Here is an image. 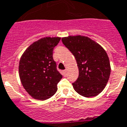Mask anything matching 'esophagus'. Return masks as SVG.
Instances as JSON below:
<instances>
[{"label":"esophagus","instance_id":"obj_1","mask_svg":"<svg viewBox=\"0 0 127 127\" xmlns=\"http://www.w3.org/2000/svg\"><path fill=\"white\" fill-rule=\"evenodd\" d=\"M62 75L64 76H65L66 75H67V71H66V70H64V71H62Z\"/></svg>","mask_w":127,"mask_h":127}]
</instances>
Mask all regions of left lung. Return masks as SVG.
Segmentation results:
<instances>
[{
	"label": "left lung",
	"mask_w": 127,
	"mask_h": 127,
	"mask_svg": "<svg viewBox=\"0 0 127 127\" xmlns=\"http://www.w3.org/2000/svg\"><path fill=\"white\" fill-rule=\"evenodd\" d=\"M62 43L74 55L79 75L73 88L85 97L99 95L104 89L110 75L108 56L99 43L83 35L62 38Z\"/></svg>",
	"instance_id": "obj_1"
}]
</instances>
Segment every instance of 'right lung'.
<instances>
[{
  "label": "right lung",
  "instance_id": "add662e5",
  "mask_svg": "<svg viewBox=\"0 0 127 127\" xmlns=\"http://www.w3.org/2000/svg\"><path fill=\"white\" fill-rule=\"evenodd\" d=\"M60 39H40L30 45L21 57L19 65L21 82L33 99L46 100L57 92V84L62 75L56 69L52 52Z\"/></svg>",
  "mask_w": 127,
  "mask_h": 127
}]
</instances>
